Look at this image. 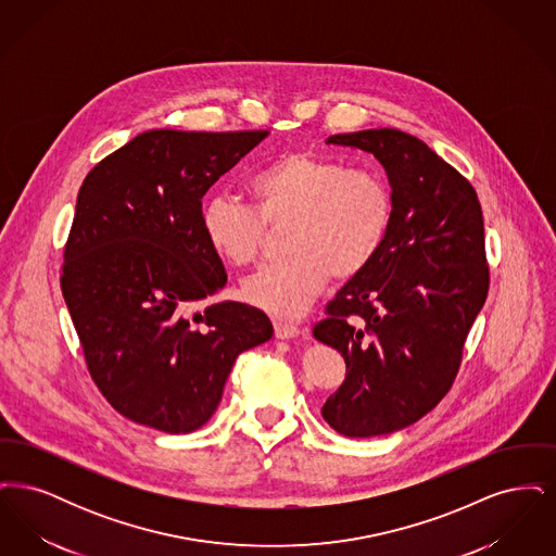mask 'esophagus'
<instances>
[{"label": "esophagus", "instance_id": "1", "mask_svg": "<svg viewBox=\"0 0 556 556\" xmlns=\"http://www.w3.org/2000/svg\"><path fill=\"white\" fill-rule=\"evenodd\" d=\"M275 336L279 340H291V338H298L300 336V327L291 325V323H283V320H277L275 323Z\"/></svg>", "mask_w": 556, "mask_h": 556}]
</instances>
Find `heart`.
I'll return each instance as SVG.
<instances>
[{
    "label": "heart",
    "mask_w": 556,
    "mask_h": 556,
    "mask_svg": "<svg viewBox=\"0 0 556 556\" xmlns=\"http://www.w3.org/2000/svg\"><path fill=\"white\" fill-rule=\"evenodd\" d=\"M254 208L216 193L202 206L200 225L212 252L233 266L252 265L266 225H286L290 258L266 265L243 281V298L279 318L302 317L329 279L361 275L381 252L394 200L375 168H348L313 152H288L248 184Z\"/></svg>",
    "instance_id": "heart-1"
}]
</instances>
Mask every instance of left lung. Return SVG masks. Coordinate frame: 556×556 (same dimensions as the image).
<instances>
[{"mask_svg": "<svg viewBox=\"0 0 556 556\" xmlns=\"http://www.w3.org/2000/svg\"><path fill=\"white\" fill-rule=\"evenodd\" d=\"M327 143L369 152L392 186L381 252L313 329L345 361L323 419L348 438H372L419 421L452 388L490 288L483 214L473 186L408 132L367 129Z\"/></svg>", "mask_w": 556, "mask_h": 556, "instance_id": "1", "label": "left lung"}]
</instances>
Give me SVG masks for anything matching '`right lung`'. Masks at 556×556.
<instances>
[{
  "label": "right lung",
  "instance_id": "1",
  "mask_svg": "<svg viewBox=\"0 0 556 556\" xmlns=\"http://www.w3.org/2000/svg\"><path fill=\"white\" fill-rule=\"evenodd\" d=\"M266 135L141 132L80 186L62 295L91 379L135 424L195 431L239 354L273 336L261 308L212 304L227 273L200 225L204 193Z\"/></svg>",
  "mask_w": 556,
  "mask_h": 556
}]
</instances>
